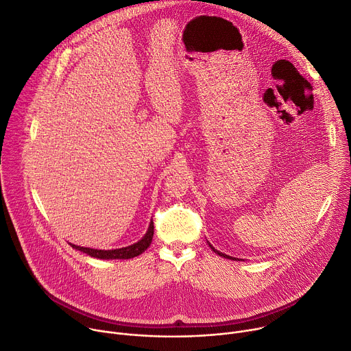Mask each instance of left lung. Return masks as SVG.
I'll use <instances>...</instances> for the list:
<instances>
[{"mask_svg": "<svg viewBox=\"0 0 351 351\" xmlns=\"http://www.w3.org/2000/svg\"><path fill=\"white\" fill-rule=\"evenodd\" d=\"M209 247H210V249H212V250H213V252H215V253H217V254H219V256H222V257H225V258H229V260H236V258H234V257H230V256H228V254H223V253H221V252H218V250H217V249H215V247H213V246H212V245H209Z\"/></svg>", "mask_w": 351, "mask_h": 351, "instance_id": "obj_1", "label": "left lung"}]
</instances>
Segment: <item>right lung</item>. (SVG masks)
<instances>
[{
  "mask_svg": "<svg viewBox=\"0 0 351 351\" xmlns=\"http://www.w3.org/2000/svg\"><path fill=\"white\" fill-rule=\"evenodd\" d=\"M153 233H154V226H153V221L149 225V229L146 232V234L138 241V243L130 245L128 247H121V249H112V250H98V249H90V247H82V246H75L71 245L73 249H77L80 252L86 253L87 256H91L94 258H102V260H126V258H133L139 254H142L152 243L153 239Z\"/></svg>",
  "mask_w": 351,
  "mask_h": 351,
  "instance_id": "obj_1",
  "label": "right lung"
}]
</instances>
